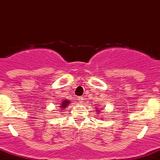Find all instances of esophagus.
<instances>
[{
  "label": "esophagus",
  "mask_w": 160,
  "mask_h": 160,
  "mask_svg": "<svg viewBox=\"0 0 160 160\" xmlns=\"http://www.w3.org/2000/svg\"><path fill=\"white\" fill-rule=\"evenodd\" d=\"M77 99L79 100V102H80V103L84 102V98H83V97H81V96H80V97H77Z\"/></svg>",
  "instance_id": "esophagus-1"
}]
</instances>
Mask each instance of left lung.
Masks as SVG:
<instances>
[{
    "instance_id": "1",
    "label": "left lung",
    "mask_w": 160,
    "mask_h": 160,
    "mask_svg": "<svg viewBox=\"0 0 160 160\" xmlns=\"http://www.w3.org/2000/svg\"><path fill=\"white\" fill-rule=\"evenodd\" d=\"M97 109H98V108H97Z\"/></svg>"
}]
</instances>
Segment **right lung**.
Returning <instances> with one entry per match:
<instances>
[{
    "instance_id": "add662e5",
    "label": "right lung",
    "mask_w": 160,
    "mask_h": 160,
    "mask_svg": "<svg viewBox=\"0 0 160 160\" xmlns=\"http://www.w3.org/2000/svg\"><path fill=\"white\" fill-rule=\"evenodd\" d=\"M69 101L68 100H64L63 101V102H62V103H61V106H60V108H62V110H65V108L67 107V105L69 104Z\"/></svg>"
}]
</instances>
